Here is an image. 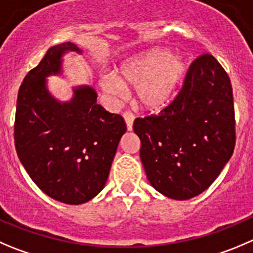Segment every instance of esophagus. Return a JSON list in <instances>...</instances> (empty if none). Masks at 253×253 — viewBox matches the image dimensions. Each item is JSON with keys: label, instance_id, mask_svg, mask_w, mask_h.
Listing matches in <instances>:
<instances>
[{"label": "esophagus", "instance_id": "esophagus-1", "mask_svg": "<svg viewBox=\"0 0 253 253\" xmlns=\"http://www.w3.org/2000/svg\"><path fill=\"white\" fill-rule=\"evenodd\" d=\"M124 120H125V124H126V130H128V131L133 130L134 115L131 114V113H129V112L124 113Z\"/></svg>", "mask_w": 253, "mask_h": 253}]
</instances>
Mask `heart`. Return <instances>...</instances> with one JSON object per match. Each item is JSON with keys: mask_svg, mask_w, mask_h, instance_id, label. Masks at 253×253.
Returning <instances> with one entry per match:
<instances>
[{"mask_svg": "<svg viewBox=\"0 0 253 253\" xmlns=\"http://www.w3.org/2000/svg\"><path fill=\"white\" fill-rule=\"evenodd\" d=\"M189 71V62L181 53L169 48H151L125 59L118 76L105 73L99 85L107 94L122 98L126 86H135V100L143 109L159 110L167 107Z\"/></svg>", "mask_w": 253, "mask_h": 253, "instance_id": "b5f03b06", "label": "heart"}]
</instances>
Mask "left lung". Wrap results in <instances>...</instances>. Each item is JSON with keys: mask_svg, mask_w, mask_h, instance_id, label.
Masks as SVG:
<instances>
[{"mask_svg": "<svg viewBox=\"0 0 253 253\" xmlns=\"http://www.w3.org/2000/svg\"><path fill=\"white\" fill-rule=\"evenodd\" d=\"M140 159L151 186L174 200L205 191L235 149L232 86L211 54L190 66L184 86L159 115L135 119Z\"/></svg>", "mask_w": 253, "mask_h": 253, "instance_id": "8db88e82", "label": "left lung"}]
</instances>
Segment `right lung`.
Segmentation results:
<instances>
[{
	"label": "right lung",
	"mask_w": 253,
	"mask_h": 253,
	"mask_svg": "<svg viewBox=\"0 0 253 253\" xmlns=\"http://www.w3.org/2000/svg\"><path fill=\"white\" fill-rule=\"evenodd\" d=\"M71 52L83 49L72 42L53 45L26 76L17 98L14 145L21 164L45 195L79 205L103 190L126 126L119 114L97 104L93 86H73L64 102L52 94L47 78L63 76V57Z\"/></svg>",
	"instance_id": "add662e5"
}]
</instances>
